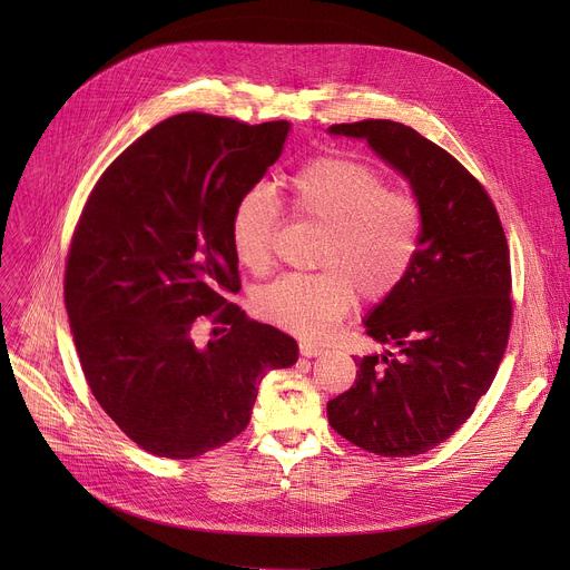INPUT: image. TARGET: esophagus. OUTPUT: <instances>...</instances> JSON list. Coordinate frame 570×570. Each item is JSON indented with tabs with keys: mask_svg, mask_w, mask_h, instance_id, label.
Returning a JSON list of instances; mask_svg holds the SVG:
<instances>
[{
	"mask_svg": "<svg viewBox=\"0 0 570 570\" xmlns=\"http://www.w3.org/2000/svg\"><path fill=\"white\" fill-rule=\"evenodd\" d=\"M301 353L305 357H316V355L323 353V348L318 344H312V342H301Z\"/></svg>",
	"mask_w": 570,
	"mask_h": 570,
	"instance_id": "obj_1",
	"label": "esophagus"
}]
</instances>
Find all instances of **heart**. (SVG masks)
Masks as SVG:
<instances>
[{
    "mask_svg": "<svg viewBox=\"0 0 570 570\" xmlns=\"http://www.w3.org/2000/svg\"><path fill=\"white\" fill-rule=\"evenodd\" d=\"M288 191L293 213L325 228L316 254L321 273L269 282L254 307L282 331L318 340L348 314L355 295L379 303L406 279L423 219L409 194L387 191L385 177L357 159H314L288 179ZM279 224V200L265 185L239 196L230 215L237 263L254 275L267 273Z\"/></svg>",
    "mask_w": 570,
    "mask_h": 570,
    "instance_id": "heart-1",
    "label": "heart"
}]
</instances>
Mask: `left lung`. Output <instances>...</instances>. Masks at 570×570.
Wrapping results in <instances>:
<instances>
[{"mask_svg": "<svg viewBox=\"0 0 570 570\" xmlns=\"http://www.w3.org/2000/svg\"><path fill=\"white\" fill-rule=\"evenodd\" d=\"M327 134L367 140L423 219L406 279L363 318L385 348L355 357V383L327 402V421L363 451L423 455L464 425L497 376L513 316L505 235L481 183L415 129L363 119Z\"/></svg>", "mask_w": 570, "mask_h": 570, "instance_id": "left-lung-1", "label": "left lung"}]
</instances>
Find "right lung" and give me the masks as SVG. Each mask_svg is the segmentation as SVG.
<instances>
[{"label": "right lung", "instance_id": "1", "mask_svg": "<svg viewBox=\"0 0 570 570\" xmlns=\"http://www.w3.org/2000/svg\"><path fill=\"white\" fill-rule=\"evenodd\" d=\"M291 122L183 112L142 134L101 175L69 249L65 301L82 374L142 451L189 460L249 425L258 385L297 344L226 303L237 198L279 157ZM198 315L232 327L196 345Z\"/></svg>", "mask_w": 570, "mask_h": 570}]
</instances>
